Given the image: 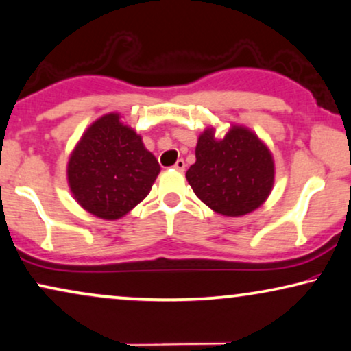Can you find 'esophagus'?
I'll return each mask as SVG.
<instances>
[{
  "label": "esophagus",
  "instance_id": "obj_1",
  "mask_svg": "<svg viewBox=\"0 0 351 351\" xmlns=\"http://www.w3.org/2000/svg\"><path fill=\"white\" fill-rule=\"evenodd\" d=\"M174 169L184 172V169H185V161H184V159H177L176 165H174Z\"/></svg>",
  "mask_w": 351,
  "mask_h": 351
}]
</instances>
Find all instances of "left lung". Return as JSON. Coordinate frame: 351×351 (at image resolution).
Wrapping results in <instances>:
<instances>
[{
    "instance_id": "obj_1",
    "label": "left lung",
    "mask_w": 351,
    "mask_h": 351,
    "mask_svg": "<svg viewBox=\"0 0 351 351\" xmlns=\"http://www.w3.org/2000/svg\"><path fill=\"white\" fill-rule=\"evenodd\" d=\"M195 156L185 177L195 195L217 215H248L272 192L274 158L248 127L232 124L222 138L215 127H206L198 136Z\"/></svg>"
}]
</instances>
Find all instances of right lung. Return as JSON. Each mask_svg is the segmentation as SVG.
<instances>
[{
    "mask_svg": "<svg viewBox=\"0 0 351 351\" xmlns=\"http://www.w3.org/2000/svg\"><path fill=\"white\" fill-rule=\"evenodd\" d=\"M159 171L142 136L119 112H109L90 124L72 149L67 184L86 213L116 221L147 198Z\"/></svg>",
    "mask_w": 351,
    "mask_h": 351,
    "instance_id": "obj_1",
    "label": "right lung"
}]
</instances>
